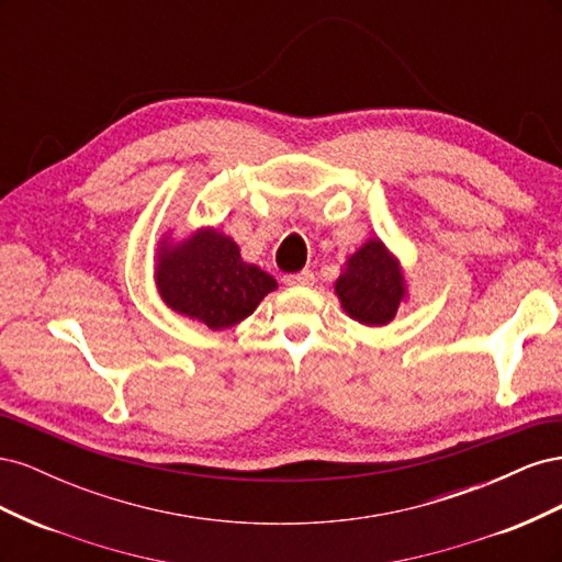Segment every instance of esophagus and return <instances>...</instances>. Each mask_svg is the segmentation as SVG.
Listing matches in <instances>:
<instances>
[{"mask_svg": "<svg viewBox=\"0 0 562 562\" xmlns=\"http://www.w3.org/2000/svg\"><path fill=\"white\" fill-rule=\"evenodd\" d=\"M283 281H285V285H304V288H307V285H314V274L310 269H304V271H300V274H288Z\"/></svg>", "mask_w": 562, "mask_h": 562, "instance_id": "esophagus-1", "label": "esophagus"}]
</instances>
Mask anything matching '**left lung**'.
<instances>
[{"label": "left lung", "mask_w": 562, "mask_h": 562, "mask_svg": "<svg viewBox=\"0 0 562 562\" xmlns=\"http://www.w3.org/2000/svg\"><path fill=\"white\" fill-rule=\"evenodd\" d=\"M335 295L349 318L363 326H386L407 300V281L401 260L380 236L351 252L335 281Z\"/></svg>", "instance_id": "1"}]
</instances>
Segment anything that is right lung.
Returning a JSON list of instances; mask_svg holds the SVG:
<instances>
[{"mask_svg":"<svg viewBox=\"0 0 562 562\" xmlns=\"http://www.w3.org/2000/svg\"><path fill=\"white\" fill-rule=\"evenodd\" d=\"M155 285L171 312L227 330L277 291V279L241 258V248L217 227H196L176 239L161 234L155 250Z\"/></svg>","mask_w":562,"mask_h":562,"instance_id":"obj_1","label":"right lung"}]
</instances>
